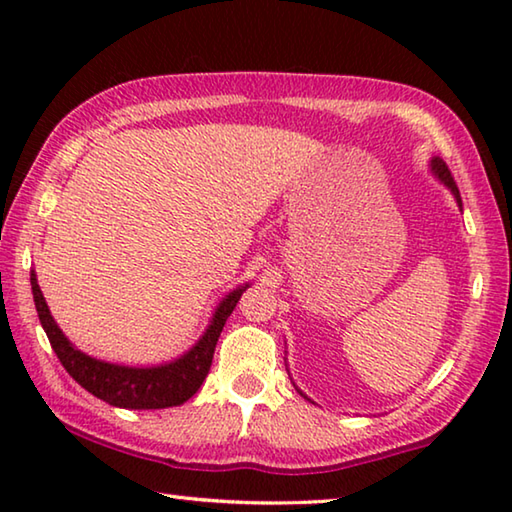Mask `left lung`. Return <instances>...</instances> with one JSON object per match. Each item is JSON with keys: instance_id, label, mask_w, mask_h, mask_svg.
<instances>
[{"instance_id": "8db88e82", "label": "left lung", "mask_w": 512, "mask_h": 512, "mask_svg": "<svg viewBox=\"0 0 512 512\" xmlns=\"http://www.w3.org/2000/svg\"><path fill=\"white\" fill-rule=\"evenodd\" d=\"M429 169H431V173H433V178H438L440 180V183H443L447 189H449V192H452L454 194V198H456V203H458V207H461V210H463V203H461V194H458V187H456V183H454V178H452V173H449V169H447V164L443 162V160H440V158H436V155H433V158H431V162H429ZM300 395L302 397H307L305 393H302L300 391ZM307 400H309V397H307ZM311 402V400H309Z\"/></svg>"}]
</instances>
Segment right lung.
Masks as SVG:
<instances>
[{"label":"right lung","mask_w":512,"mask_h":512,"mask_svg":"<svg viewBox=\"0 0 512 512\" xmlns=\"http://www.w3.org/2000/svg\"><path fill=\"white\" fill-rule=\"evenodd\" d=\"M248 287L250 284L237 287L219 302L201 339L178 359L160 363V366H121V363L94 359L74 348L63 329L56 325L38 287L36 271H31L33 302H36L40 325L47 332L56 357L85 391L110 406H119V409H169V406H180L196 395L210 372L216 341H219L225 320Z\"/></svg>","instance_id":"obj_1"}]
</instances>
